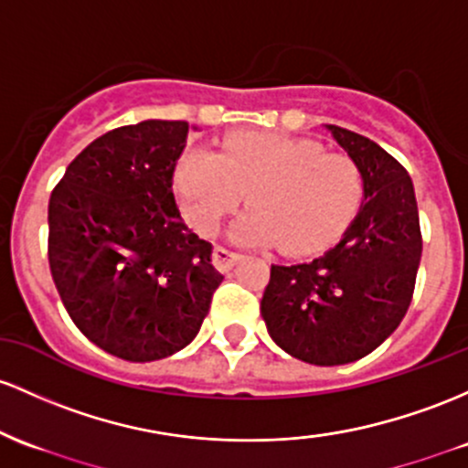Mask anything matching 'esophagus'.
Segmentation results:
<instances>
[{"label": "esophagus", "mask_w": 468, "mask_h": 468, "mask_svg": "<svg viewBox=\"0 0 468 468\" xmlns=\"http://www.w3.org/2000/svg\"><path fill=\"white\" fill-rule=\"evenodd\" d=\"M238 260H239V253H233V250L224 249V246H215L213 266L219 271V273H226V271L233 269Z\"/></svg>", "instance_id": "obj_1"}]
</instances>
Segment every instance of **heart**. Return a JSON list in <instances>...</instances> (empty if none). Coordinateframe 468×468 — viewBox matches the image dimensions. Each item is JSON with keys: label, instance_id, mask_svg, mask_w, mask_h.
I'll use <instances>...</instances> for the list:
<instances>
[{"label": "heart", "instance_id": "b5f03b06", "mask_svg": "<svg viewBox=\"0 0 468 468\" xmlns=\"http://www.w3.org/2000/svg\"><path fill=\"white\" fill-rule=\"evenodd\" d=\"M184 218L213 235L249 193V213L230 235L239 244H277L284 253L324 249L346 229L364 195L356 159L313 140L239 133L222 153L191 148L176 168Z\"/></svg>", "mask_w": 468, "mask_h": 468}]
</instances>
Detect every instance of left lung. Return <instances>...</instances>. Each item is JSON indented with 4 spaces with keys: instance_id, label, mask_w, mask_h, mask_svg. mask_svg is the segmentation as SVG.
I'll use <instances>...</instances> for the list:
<instances>
[{
    "instance_id": "1",
    "label": "left lung",
    "mask_w": 468,
    "mask_h": 468,
    "mask_svg": "<svg viewBox=\"0 0 468 468\" xmlns=\"http://www.w3.org/2000/svg\"><path fill=\"white\" fill-rule=\"evenodd\" d=\"M326 128L362 171V207L322 258L271 266L260 311L289 356L337 367L376 351L407 315L422 233L407 168L368 137Z\"/></svg>"
}]
</instances>
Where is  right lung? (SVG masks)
Masks as SVG:
<instances>
[{
  "instance_id": "1",
  "label": "right lung",
  "mask_w": 468,
  "mask_h": 468,
  "mask_svg": "<svg viewBox=\"0 0 468 468\" xmlns=\"http://www.w3.org/2000/svg\"><path fill=\"white\" fill-rule=\"evenodd\" d=\"M188 122L146 120L90 142L48 202V264L70 320L128 362L193 342L224 275L173 195Z\"/></svg>"
}]
</instances>
